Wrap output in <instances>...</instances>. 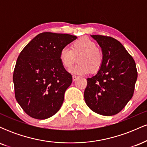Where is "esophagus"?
<instances>
[{"instance_id":"esophagus-1","label":"esophagus","mask_w":147,"mask_h":147,"mask_svg":"<svg viewBox=\"0 0 147 147\" xmlns=\"http://www.w3.org/2000/svg\"><path fill=\"white\" fill-rule=\"evenodd\" d=\"M79 78V77L78 76H75V75H73L72 76V81H73V82H75L76 80H77V79Z\"/></svg>"}]
</instances>
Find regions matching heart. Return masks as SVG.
Segmentation results:
<instances>
[{"label":"heart","instance_id":"obj_1","mask_svg":"<svg viewBox=\"0 0 147 147\" xmlns=\"http://www.w3.org/2000/svg\"><path fill=\"white\" fill-rule=\"evenodd\" d=\"M78 63L72 69V72L79 75L89 72L94 74L100 70L104 62V55L97 47L95 41L86 36L81 37L70 45V49L63 47L59 52V59L64 68L69 69L76 61Z\"/></svg>","mask_w":147,"mask_h":147}]
</instances>
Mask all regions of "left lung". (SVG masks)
Wrapping results in <instances>:
<instances>
[{"label": "left lung", "mask_w": 147, "mask_h": 147, "mask_svg": "<svg viewBox=\"0 0 147 147\" xmlns=\"http://www.w3.org/2000/svg\"><path fill=\"white\" fill-rule=\"evenodd\" d=\"M91 36L102 48L104 62L97 75L87 79L84 99L96 113L114 115L132 98L138 78L136 62L115 38L102 35Z\"/></svg>", "instance_id": "8db88e82"}]
</instances>
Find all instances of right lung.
Segmentation results:
<instances>
[{"instance_id":"right-lung-1","label":"right lung","mask_w":147,"mask_h":147,"mask_svg":"<svg viewBox=\"0 0 147 147\" xmlns=\"http://www.w3.org/2000/svg\"><path fill=\"white\" fill-rule=\"evenodd\" d=\"M76 38L68 34L43 32L20 53L13 74L15 97L30 117L45 119L60 109L72 78L61 63L59 52Z\"/></svg>"}]
</instances>
